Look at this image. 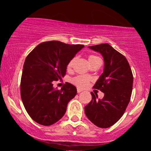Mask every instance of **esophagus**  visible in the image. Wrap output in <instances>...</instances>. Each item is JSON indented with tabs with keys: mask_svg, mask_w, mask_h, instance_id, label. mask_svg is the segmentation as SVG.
Returning a JSON list of instances; mask_svg holds the SVG:
<instances>
[{
	"mask_svg": "<svg viewBox=\"0 0 151 151\" xmlns=\"http://www.w3.org/2000/svg\"><path fill=\"white\" fill-rule=\"evenodd\" d=\"M81 91H82V90L81 89H77V93H80Z\"/></svg>",
	"mask_w": 151,
	"mask_h": 151,
	"instance_id": "obj_1",
	"label": "esophagus"
}]
</instances>
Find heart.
I'll return each instance as SVG.
<instances>
[{
	"label": "heart",
	"mask_w": 151,
	"mask_h": 151,
	"mask_svg": "<svg viewBox=\"0 0 151 151\" xmlns=\"http://www.w3.org/2000/svg\"><path fill=\"white\" fill-rule=\"evenodd\" d=\"M96 58H98V57L94 56V55H90L89 57V61H90V60H92L93 59ZM74 62V58L72 59V60L69 62V64L67 65V68L70 69L71 67H72V65H73ZM89 81V78L86 77V76H77V77H74L72 79V82L74 84H75V85L78 86V87H81V88L84 87V86L87 85Z\"/></svg>",
	"instance_id": "1"
}]
</instances>
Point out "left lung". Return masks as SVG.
Returning <instances> with one entry per match:
<instances>
[{"mask_svg": "<svg viewBox=\"0 0 151 151\" xmlns=\"http://www.w3.org/2000/svg\"><path fill=\"white\" fill-rule=\"evenodd\" d=\"M89 47L104 58V72L93 88L101 90L104 96L98 99L91 92L92 99L84 111L94 125L106 129L116 124L125 112L132 93L133 74L126 58L110 45L104 43Z\"/></svg>", "mask_w": 151, "mask_h": 151, "instance_id": "left-lung-1", "label": "left lung"}]
</instances>
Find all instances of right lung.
Returning <instances> with one entry per match:
<instances>
[{
    "label": "right lung",
    "instance_id": "obj_1",
    "mask_svg": "<svg viewBox=\"0 0 151 151\" xmlns=\"http://www.w3.org/2000/svg\"><path fill=\"white\" fill-rule=\"evenodd\" d=\"M83 45L60 41L40 43L30 52L23 65L20 95L27 114L43 126H50L65 115L69 101L77 94V88L67 82L58 90L53 81L65 75L67 65Z\"/></svg>",
    "mask_w": 151,
    "mask_h": 151
}]
</instances>
